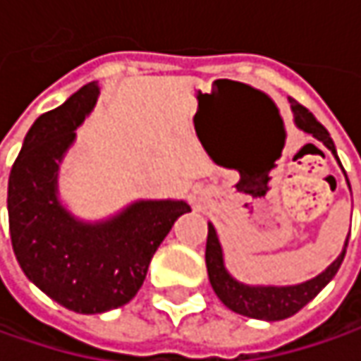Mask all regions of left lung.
Returning <instances> with one entry per match:
<instances>
[{
  "label": "left lung",
  "mask_w": 361,
  "mask_h": 361,
  "mask_svg": "<svg viewBox=\"0 0 361 361\" xmlns=\"http://www.w3.org/2000/svg\"><path fill=\"white\" fill-rule=\"evenodd\" d=\"M290 104H292L295 126L305 133H312L317 142L324 143L331 152V156L336 157L338 164H340L336 145H334V140L329 137L328 130L304 106H300L293 99H290ZM340 168H342V164H340ZM343 176H345V171H343ZM345 181H348V176H345ZM348 185H350V181H348ZM348 240H350V235L345 238L342 254L338 255L322 274H317L316 278H312V280L295 283V286H250V283L235 280L228 271V267L224 264V250H221V243H219L218 231L214 228V224H207L205 266H207L209 283H212L216 295L221 300V304L230 307L231 312L240 314V316L266 319V322L286 319V317L298 314L305 304H310L317 293L328 286L331 278L338 274V269H340L343 262V255H345Z\"/></svg>",
  "instance_id": "obj_1"
}]
</instances>
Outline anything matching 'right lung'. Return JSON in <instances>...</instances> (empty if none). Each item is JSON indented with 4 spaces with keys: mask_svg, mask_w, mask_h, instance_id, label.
I'll return each mask as SVG.
<instances>
[{
    "mask_svg": "<svg viewBox=\"0 0 361 361\" xmlns=\"http://www.w3.org/2000/svg\"><path fill=\"white\" fill-rule=\"evenodd\" d=\"M97 95L92 81L35 119L7 185L11 245L23 274L78 314H104L128 304L173 221L192 212L183 200H137L111 218L83 221L61 204L59 164Z\"/></svg>",
    "mask_w": 361,
    "mask_h": 361,
    "instance_id": "right-lung-1",
    "label": "right lung"
}]
</instances>
